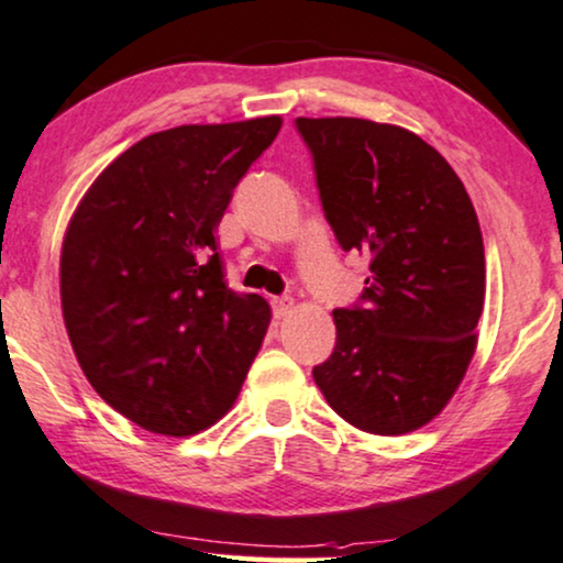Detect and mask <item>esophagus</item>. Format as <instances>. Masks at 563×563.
<instances>
[{
  "label": "esophagus",
  "instance_id": "esophagus-1",
  "mask_svg": "<svg viewBox=\"0 0 563 563\" xmlns=\"http://www.w3.org/2000/svg\"><path fill=\"white\" fill-rule=\"evenodd\" d=\"M290 309H294V298H290V296H277V298H273V311H275L277 319L288 317Z\"/></svg>",
  "mask_w": 563,
  "mask_h": 563
}]
</instances>
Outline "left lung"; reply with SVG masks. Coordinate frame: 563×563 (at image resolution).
<instances>
[{
	"label": "left lung",
	"mask_w": 563,
	"mask_h": 563,
	"mask_svg": "<svg viewBox=\"0 0 563 563\" xmlns=\"http://www.w3.org/2000/svg\"><path fill=\"white\" fill-rule=\"evenodd\" d=\"M343 252L366 254V288L334 309L338 340L314 382L355 429L397 437L439 416L475 353L486 296L478 216L429 142L395 124L296 119Z\"/></svg>",
	"instance_id": "obj_1"
}]
</instances>
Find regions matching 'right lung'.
<instances>
[{
  "label": "right lung",
  "instance_id": "add662e5",
  "mask_svg": "<svg viewBox=\"0 0 563 563\" xmlns=\"http://www.w3.org/2000/svg\"><path fill=\"white\" fill-rule=\"evenodd\" d=\"M280 117L187 124L134 142L92 181L62 246L69 343L132 423L189 437L225 416L269 303L225 283L216 229Z\"/></svg>",
  "mask_w": 563,
  "mask_h": 563
}]
</instances>
